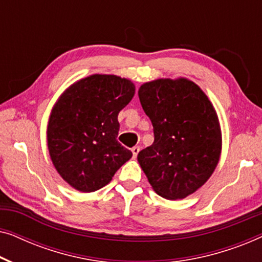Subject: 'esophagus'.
Returning <instances> with one entry per match:
<instances>
[{"label": "esophagus", "instance_id": "34e87169", "mask_svg": "<svg viewBox=\"0 0 262 262\" xmlns=\"http://www.w3.org/2000/svg\"><path fill=\"white\" fill-rule=\"evenodd\" d=\"M139 150H141V148H139V146H134V148L131 149V151H132V155H134L135 159H136V157H137L138 152H139Z\"/></svg>", "mask_w": 262, "mask_h": 262}]
</instances>
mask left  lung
<instances>
[{
    "label": "left lung",
    "mask_w": 262,
    "mask_h": 262,
    "mask_svg": "<svg viewBox=\"0 0 262 262\" xmlns=\"http://www.w3.org/2000/svg\"><path fill=\"white\" fill-rule=\"evenodd\" d=\"M138 96L155 136L139 151V166L157 194L184 199L209 180L220 162L216 110L199 85L185 77L145 82Z\"/></svg>",
    "instance_id": "1"
}]
</instances>
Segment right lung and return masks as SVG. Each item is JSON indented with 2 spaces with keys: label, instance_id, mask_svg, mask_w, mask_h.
<instances>
[{
  "label": "right lung",
  "instance_id": "obj_1",
  "mask_svg": "<svg viewBox=\"0 0 262 262\" xmlns=\"http://www.w3.org/2000/svg\"><path fill=\"white\" fill-rule=\"evenodd\" d=\"M134 82L94 74L67 88L53 106L48 148L56 170L80 192L98 191L132 157L117 141L118 114L135 95Z\"/></svg>",
  "mask_w": 262,
  "mask_h": 262
}]
</instances>
